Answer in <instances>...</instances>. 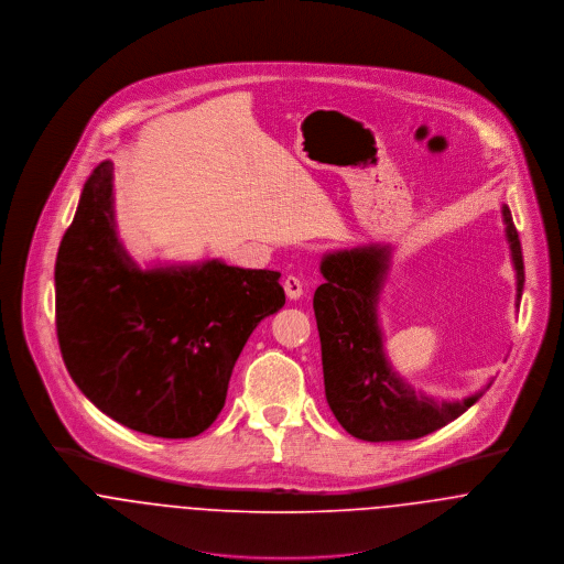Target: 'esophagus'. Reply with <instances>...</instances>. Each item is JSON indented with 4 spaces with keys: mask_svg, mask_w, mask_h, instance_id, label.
I'll list each match as a JSON object with an SVG mask.
<instances>
[{
    "mask_svg": "<svg viewBox=\"0 0 564 564\" xmlns=\"http://www.w3.org/2000/svg\"><path fill=\"white\" fill-rule=\"evenodd\" d=\"M283 288H285V294H288V299H290V301L301 299V296H303V292H305L303 281H301L299 276H294V274H290V276L283 281Z\"/></svg>",
    "mask_w": 564,
    "mask_h": 564,
    "instance_id": "34e87169",
    "label": "esophagus"
}]
</instances>
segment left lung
<instances>
[{
    "label": "left lung",
    "instance_id": "1",
    "mask_svg": "<svg viewBox=\"0 0 564 564\" xmlns=\"http://www.w3.org/2000/svg\"><path fill=\"white\" fill-rule=\"evenodd\" d=\"M506 240L517 272V307L523 292V254L508 205L501 207ZM389 245L326 252V279L313 294L322 344L326 402L337 422L364 441H409L431 435L460 417L491 387L463 400H435L400 378L382 350L378 294L389 270Z\"/></svg>",
    "mask_w": 564,
    "mask_h": 564
}]
</instances>
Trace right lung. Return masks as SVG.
<instances>
[{
	"label": "right lung",
	"mask_w": 564,
	"mask_h": 564,
	"mask_svg": "<svg viewBox=\"0 0 564 564\" xmlns=\"http://www.w3.org/2000/svg\"><path fill=\"white\" fill-rule=\"evenodd\" d=\"M112 162L84 184L56 259V330L79 391L131 431L188 438L225 406L254 326L285 305L281 272L218 259L140 270L115 223Z\"/></svg>",
	"instance_id": "obj_1"
}]
</instances>
